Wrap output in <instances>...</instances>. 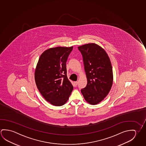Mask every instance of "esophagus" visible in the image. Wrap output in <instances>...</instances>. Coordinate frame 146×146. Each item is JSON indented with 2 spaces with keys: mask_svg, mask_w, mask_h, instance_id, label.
<instances>
[{
  "mask_svg": "<svg viewBox=\"0 0 146 146\" xmlns=\"http://www.w3.org/2000/svg\"><path fill=\"white\" fill-rule=\"evenodd\" d=\"M77 84H78V82H77V81H75V82H74V86H77Z\"/></svg>",
  "mask_w": 146,
  "mask_h": 146,
  "instance_id": "esophagus-1",
  "label": "esophagus"
}]
</instances>
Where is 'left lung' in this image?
Segmentation results:
<instances>
[{
	"mask_svg": "<svg viewBox=\"0 0 146 146\" xmlns=\"http://www.w3.org/2000/svg\"><path fill=\"white\" fill-rule=\"evenodd\" d=\"M84 60L87 78L86 87L81 92L85 100L96 105L109 93L113 83V72L110 59L105 50L95 43L78 47Z\"/></svg>",
	"mask_w": 146,
	"mask_h": 146,
	"instance_id": "obj_1",
	"label": "left lung"
}]
</instances>
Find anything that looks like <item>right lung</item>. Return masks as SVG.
<instances>
[{"mask_svg": "<svg viewBox=\"0 0 146 146\" xmlns=\"http://www.w3.org/2000/svg\"><path fill=\"white\" fill-rule=\"evenodd\" d=\"M70 47H56L44 51L35 72L36 85L47 101L56 106L65 104L73 86L68 79L66 62L72 51Z\"/></svg>", "mask_w": 146, "mask_h": 146, "instance_id": "add662e5", "label": "right lung"}]
</instances>
